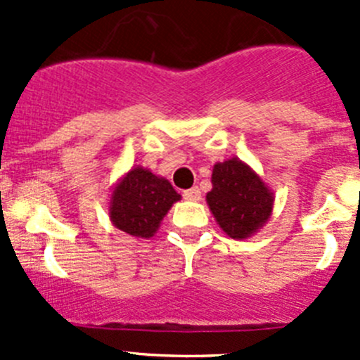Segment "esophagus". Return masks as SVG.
I'll return each mask as SVG.
<instances>
[{"label": "esophagus", "instance_id": "obj_1", "mask_svg": "<svg viewBox=\"0 0 360 360\" xmlns=\"http://www.w3.org/2000/svg\"><path fill=\"white\" fill-rule=\"evenodd\" d=\"M183 198L184 200H190V202H198L202 198V193L198 188H190V190L184 191Z\"/></svg>", "mask_w": 360, "mask_h": 360}]
</instances>
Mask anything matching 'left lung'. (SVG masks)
Here are the masks:
<instances>
[{
  "mask_svg": "<svg viewBox=\"0 0 360 360\" xmlns=\"http://www.w3.org/2000/svg\"><path fill=\"white\" fill-rule=\"evenodd\" d=\"M207 203L217 224L231 238H248L271 214L274 195L240 160L216 163Z\"/></svg>",
  "mask_w": 360,
  "mask_h": 360,
  "instance_id": "1",
  "label": "left lung"
}]
</instances>
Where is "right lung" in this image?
I'll list each match as a JSON object with an SVG mask.
<instances>
[{
	"label": "right lung",
	"mask_w": 360,
	"mask_h": 360,
	"mask_svg": "<svg viewBox=\"0 0 360 360\" xmlns=\"http://www.w3.org/2000/svg\"><path fill=\"white\" fill-rule=\"evenodd\" d=\"M179 198L169 181L136 167L112 190L110 217L118 230L132 237L150 238Z\"/></svg>",
	"instance_id": "add662e5"
}]
</instances>
